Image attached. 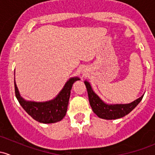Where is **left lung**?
Returning <instances> with one entry per match:
<instances>
[{
  "instance_id": "obj_1",
  "label": "left lung",
  "mask_w": 155,
  "mask_h": 155,
  "mask_svg": "<svg viewBox=\"0 0 155 155\" xmlns=\"http://www.w3.org/2000/svg\"><path fill=\"white\" fill-rule=\"evenodd\" d=\"M84 82L86 86L89 103L92 110L99 118L103 119H118L125 116L140 104L144 95H142L140 98L135 100L130 104H109L100 98V97L94 91L90 83L87 81L85 80Z\"/></svg>"
}]
</instances>
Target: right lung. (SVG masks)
Wrapping results in <instances>:
<instances>
[{
    "mask_svg": "<svg viewBox=\"0 0 155 155\" xmlns=\"http://www.w3.org/2000/svg\"><path fill=\"white\" fill-rule=\"evenodd\" d=\"M80 80L79 77H72L65 83L58 94L51 101L46 102H34L25 100L20 95L15 81V93L20 105L34 120L43 124H51L61 121L68 110L70 91L73 83Z\"/></svg>",
    "mask_w": 155,
    "mask_h": 155,
    "instance_id": "obj_1",
    "label": "right lung"
}]
</instances>
